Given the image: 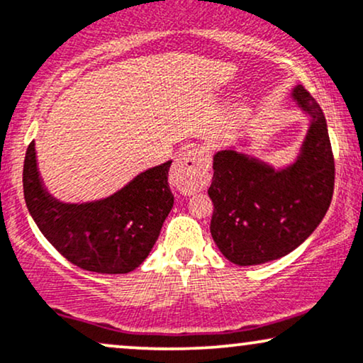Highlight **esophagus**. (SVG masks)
Here are the masks:
<instances>
[{"mask_svg": "<svg viewBox=\"0 0 363 363\" xmlns=\"http://www.w3.org/2000/svg\"><path fill=\"white\" fill-rule=\"evenodd\" d=\"M209 181V159L203 152L193 150L179 155L170 170V184L184 194H193L206 187Z\"/></svg>", "mask_w": 363, "mask_h": 363, "instance_id": "esophagus-1", "label": "esophagus"}]
</instances>
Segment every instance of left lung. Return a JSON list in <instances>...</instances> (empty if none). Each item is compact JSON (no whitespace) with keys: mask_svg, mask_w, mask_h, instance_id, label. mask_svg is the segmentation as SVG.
<instances>
[{"mask_svg":"<svg viewBox=\"0 0 363 363\" xmlns=\"http://www.w3.org/2000/svg\"><path fill=\"white\" fill-rule=\"evenodd\" d=\"M296 101L313 121L303 152L292 167L276 172L233 150L218 152L208 194L215 204L213 240L237 265L281 259L316 230L335 189V159L320 104L298 86Z\"/></svg>","mask_w":363,"mask_h":363,"instance_id":"left-lung-1","label":"left lung"}]
</instances>
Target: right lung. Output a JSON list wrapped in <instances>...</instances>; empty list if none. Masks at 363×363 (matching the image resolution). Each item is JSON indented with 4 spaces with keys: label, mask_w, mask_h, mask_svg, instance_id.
<instances>
[{
    "label": "right lung",
    "mask_w": 363,
    "mask_h": 363,
    "mask_svg": "<svg viewBox=\"0 0 363 363\" xmlns=\"http://www.w3.org/2000/svg\"><path fill=\"white\" fill-rule=\"evenodd\" d=\"M169 167L165 162L145 170L106 199L64 204L43 189L32 142L23 164L25 203L43 237L71 264L89 272L128 274L147 259L172 209Z\"/></svg>",
    "instance_id": "obj_1"
}]
</instances>
